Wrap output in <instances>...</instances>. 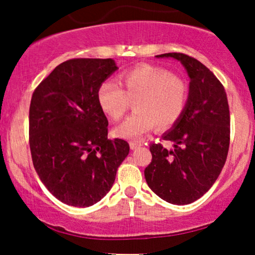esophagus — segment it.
Segmentation results:
<instances>
[{"label": "esophagus", "mask_w": 255, "mask_h": 255, "mask_svg": "<svg viewBox=\"0 0 255 255\" xmlns=\"http://www.w3.org/2000/svg\"><path fill=\"white\" fill-rule=\"evenodd\" d=\"M142 142L141 141H130L129 142V147L131 148V150H134V148L139 147V146H141Z\"/></svg>", "instance_id": "esophagus-1"}]
</instances>
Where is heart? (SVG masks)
Instances as JSON below:
<instances>
[{
    "instance_id": "obj_1",
    "label": "heart",
    "mask_w": 255,
    "mask_h": 255,
    "mask_svg": "<svg viewBox=\"0 0 255 255\" xmlns=\"http://www.w3.org/2000/svg\"><path fill=\"white\" fill-rule=\"evenodd\" d=\"M119 84L107 80L97 91V102L108 118L118 121L133 103L134 113L114 129L120 139L140 140L154 126L168 129L180 121L188 101V86L160 67L142 64L119 77Z\"/></svg>"
}]
</instances>
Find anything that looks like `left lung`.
I'll return each mask as SVG.
<instances>
[{
    "label": "left lung",
    "instance_id": "left-lung-1",
    "mask_svg": "<svg viewBox=\"0 0 255 255\" xmlns=\"http://www.w3.org/2000/svg\"><path fill=\"white\" fill-rule=\"evenodd\" d=\"M156 57L180 61L191 81L182 118L163 135L174 142V148L150 146L152 160L145 169V178L163 200L187 205L211 188L227 160L230 142L227 93L215 74L194 57L181 52Z\"/></svg>",
    "mask_w": 255,
    "mask_h": 255
}]
</instances>
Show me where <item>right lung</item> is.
I'll use <instances>...</instances> for the list:
<instances>
[{"label":"right lung","instance_id":"1","mask_svg":"<svg viewBox=\"0 0 255 255\" xmlns=\"http://www.w3.org/2000/svg\"><path fill=\"white\" fill-rule=\"evenodd\" d=\"M118 69L111 58H73L37 86L30 105L33 166L62 203L89 207L107 195L129 153L122 139H108V120L97 102L102 83Z\"/></svg>","mask_w":255,"mask_h":255}]
</instances>
